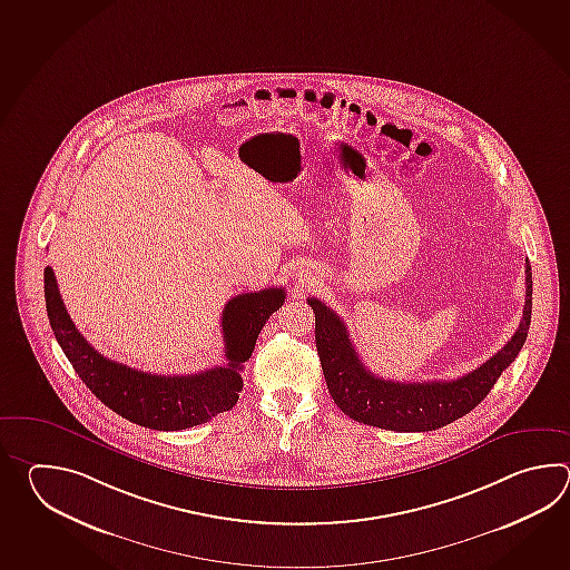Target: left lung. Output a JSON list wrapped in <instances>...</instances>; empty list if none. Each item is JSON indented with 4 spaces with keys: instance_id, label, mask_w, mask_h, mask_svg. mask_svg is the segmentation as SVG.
<instances>
[{
    "instance_id": "obj_1",
    "label": "left lung",
    "mask_w": 570,
    "mask_h": 570,
    "mask_svg": "<svg viewBox=\"0 0 570 570\" xmlns=\"http://www.w3.org/2000/svg\"><path fill=\"white\" fill-rule=\"evenodd\" d=\"M307 305L315 314V348L327 391L340 410L361 424L383 430L432 432L473 412L520 354L532 320V267L525 263V305L518 332L487 363L454 381L400 383L373 375L361 363L340 315L315 297Z\"/></svg>"
}]
</instances>
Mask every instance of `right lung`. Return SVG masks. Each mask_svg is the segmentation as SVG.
<instances>
[{
	"label": "right lung",
	"mask_w": 570,
	"mask_h": 570,
	"mask_svg": "<svg viewBox=\"0 0 570 570\" xmlns=\"http://www.w3.org/2000/svg\"><path fill=\"white\" fill-rule=\"evenodd\" d=\"M45 299L55 338L89 391L111 412L150 430L175 432L230 412L243 391V366L255 351L268 315L285 303V289L243 293L222 312L226 364L197 375H155L109 361L83 338L67 314L52 268H45Z\"/></svg>",
	"instance_id": "add662e5"
}]
</instances>
